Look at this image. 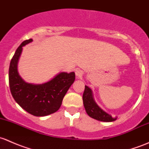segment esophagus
I'll list each match as a JSON object with an SVG mask.
<instances>
[{
	"mask_svg": "<svg viewBox=\"0 0 149 149\" xmlns=\"http://www.w3.org/2000/svg\"><path fill=\"white\" fill-rule=\"evenodd\" d=\"M83 71L81 70H80V69H77L76 70V76L78 79H81L82 77V76H83Z\"/></svg>",
	"mask_w": 149,
	"mask_h": 149,
	"instance_id": "34e87169",
	"label": "esophagus"
}]
</instances>
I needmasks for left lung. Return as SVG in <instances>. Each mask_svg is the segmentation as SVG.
<instances>
[{"mask_svg": "<svg viewBox=\"0 0 149 149\" xmlns=\"http://www.w3.org/2000/svg\"><path fill=\"white\" fill-rule=\"evenodd\" d=\"M83 102L86 112L91 118L102 122H112L116 120L118 118V117L112 118L96 103L92 90L87 86H85V90L83 94Z\"/></svg>", "mask_w": 149, "mask_h": 149, "instance_id": "8db88e82", "label": "left lung"}]
</instances>
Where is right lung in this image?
<instances>
[{
    "mask_svg": "<svg viewBox=\"0 0 149 149\" xmlns=\"http://www.w3.org/2000/svg\"><path fill=\"white\" fill-rule=\"evenodd\" d=\"M25 40L17 48L10 63L8 79L15 101L31 115L43 117L57 112L68 90L75 81V73L61 72L49 81L40 84L27 83L18 72V63L23 47L31 42Z\"/></svg>",
    "mask_w": 149,
    "mask_h": 149,
    "instance_id": "1",
    "label": "right lung"
}]
</instances>
